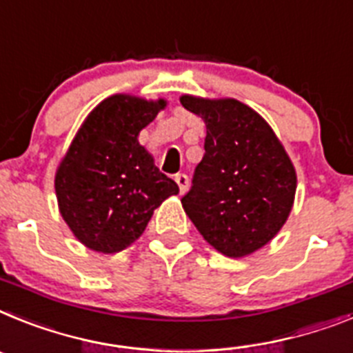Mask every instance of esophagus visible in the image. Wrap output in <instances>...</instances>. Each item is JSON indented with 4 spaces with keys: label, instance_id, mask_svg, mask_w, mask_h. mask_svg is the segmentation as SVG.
<instances>
[{
    "label": "esophagus",
    "instance_id": "1",
    "mask_svg": "<svg viewBox=\"0 0 353 353\" xmlns=\"http://www.w3.org/2000/svg\"><path fill=\"white\" fill-rule=\"evenodd\" d=\"M174 179H176L177 186H179L181 194H185L186 190H188V176H186V174H176Z\"/></svg>",
    "mask_w": 353,
    "mask_h": 353
}]
</instances>
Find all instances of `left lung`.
Masks as SVG:
<instances>
[{
  "label": "left lung",
  "instance_id": "obj_1",
  "mask_svg": "<svg viewBox=\"0 0 353 353\" xmlns=\"http://www.w3.org/2000/svg\"><path fill=\"white\" fill-rule=\"evenodd\" d=\"M181 104L206 122L204 156L183 208L213 249L249 256L290 216L295 167L268 122L247 104L194 96H183Z\"/></svg>",
  "mask_w": 353,
  "mask_h": 353
}]
</instances>
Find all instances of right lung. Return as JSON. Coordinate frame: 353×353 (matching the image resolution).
<instances>
[{
  "label": "right lung",
  "instance_id": "right-lung-1",
  "mask_svg": "<svg viewBox=\"0 0 353 353\" xmlns=\"http://www.w3.org/2000/svg\"><path fill=\"white\" fill-rule=\"evenodd\" d=\"M167 101L115 94L85 119L54 176L58 208L85 247L113 254L145 231L156 208L179 186L159 172L139 133Z\"/></svg>",
  "mask_w": 353,
  "mask_h": 353
}]
</instances>
